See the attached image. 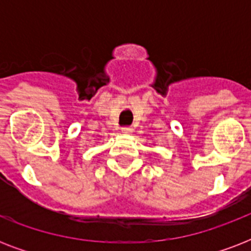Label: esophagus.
Segmentation results:
<instances>
[{
    "label": "esophagus",
    "instance_id": "esophagus-1",
    "mask_svg": "<svg viewBox=\"0 0 251 251\" xmlns=\"http://www.w3.org/2000/svg\"><path fill=\"white\" fill-rule=\"evenodd\" d=\"M121 131L124 134H131V131H133V127H131V126H124V127H121Z\"/></svg>",
    "mask_w": 251,
    "mask_h": 251
}]
</instances>
